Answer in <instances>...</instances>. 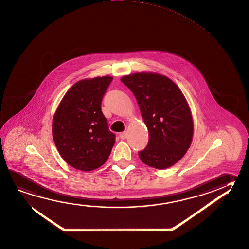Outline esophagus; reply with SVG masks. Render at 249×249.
Instances as JSON below:
<instances>
[{
  "instance_id": "1",
  "label": "esophagus",
  "mask_w": 249,
  "mask_h": 249,
  "mask_svg": "<svg viewBox=\"0 0 249 249\" xmlns=\"http://www.w3.org/2000/svg\"><path fill=\"white\" fill-rule=\"evenodd\" d=\"M119 136H120V138H121V139H122V140L126 139V131H125V132H123V133H121V134H120V135H119Z\"/></svg>"
}]
</instances>
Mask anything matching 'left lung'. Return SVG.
<instances>
[{
    "instance_id": "left-lung-1",
    "label": "left lung",
    "mask_w": 249,
    "mask_h": 249,
    "mask_svg": "<svg viewBox=\"0 0 249 249\" xmlns=\"http://www.w3.org/2000/svg\"><path fill=\"white\" fill-rule=\"evenodd\" d=\"M121 80L134 93L148 128V146L138 153L141 161L158 170L174 165L187 152L194 131L183 92L171 79L156 72H136Z\"/></svg>"
}]
</instances>
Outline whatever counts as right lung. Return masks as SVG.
I'll return each instance as SVG.
<instances>
[{
	"instance_id": "add662e5",
	"label": "right lung",
	"mask_w": 249,
	"mask_h": 249,
	"mask_svg": "<svg viewBox=\"0 0 249 249\" xmlns=\"http://www.w3.org/2000/svg\"><path fill=\"white\" fill-rule=\"evenodd\" d=\"M113 78L79 80L63 97L53 119V136L62 158L76 170L103 165L115 142L102 114L101 101Z\"/></svg>"
}]
</instances>
